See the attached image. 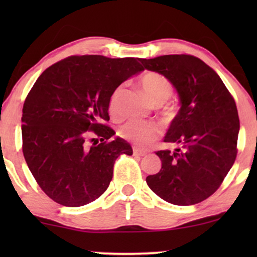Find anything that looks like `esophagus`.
I'll return each instance as SVG.
<instances>
[{
	"label": "esophagus",
	"instance_id": "34e87169",
	"mask_svg": "<svg viewBox=\"0 0 257 257\" xmlns=\"http://www.w3.org/2000/svg\"><path fill=\"white\" fill-rule=\"evenodd\" d=\"M133 154H135V156H138V157H144V156H146L147 152L142 149H138V147H133Z\"/></svg>",
	"mask_w": 257,
	"mask_h": 257
}]
</instances>
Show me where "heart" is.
Here are the masks:
<instances>
[{
  "mask_svg": "<svg viewBox=\"0 0 257 257\" xmlns=\"http://www.w3.org/2000/svg\"><path fill=\"white\" fill-rule=\"evenodd\" d=\"M140 86L147 98L153 104L164 103L172 93V84L166 77L158 72H146L140 77ZM121 87H117L111 94L108 100V112L112 117L118 118L121 115L120 96ZM121 135L139 146H149L161 133V127L154 121L131 119L121 127Z\"/></svg>",
  "mask_w": 257,
  "mask_h": 257,
  "instance_id": "obj_1",
  "label": "heart"
}]
</instances>
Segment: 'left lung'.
I'll return each instance as SVG.
<instances>
[{
    "instance_id": "obj_1",
    "label": "left lung",
    "mask_w": 257,
    "mask_h": 257,
    "mask_svg": "<svg viewBox=\"0 0 257 257\" xmlns=\"http://www.w3.org/2000/svg\"><path fill=\"white\" fill-rule=\"evenodd\" d=\"M139 62L166 77L180 101L164 142L181 147L156 152L161 170L146 178L147 185L172 205L201 202L220 187L236 158L240 120L234 98L219 75L194 56L165 55Z\"/></svg>"
}]
</instances>
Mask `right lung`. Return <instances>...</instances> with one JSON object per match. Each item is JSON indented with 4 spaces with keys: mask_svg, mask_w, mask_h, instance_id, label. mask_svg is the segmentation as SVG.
I'll list each match as a JSON object with an SVG mask.
<instances>
[{
    "mask_svg": "<svg viewBox=\"0 0 257 257\" xmlns=\"http://www.w3.org/2000/svg\"><path fill=\"white\" fill-rule=\"evenodd\" d=\"M138 58L71 56L38 77L23 105V156L37 184L59 205L79 207L99 198L130 144L101 124L108 100L130 77L143 71ZM94 134L101 140L88 137ZM101 143H99V142Z\"/></svg>",
    "mask_w": 257,
    "mask_h": 257,
    "instance_id": "add662e5",
    "label": "right lung"
}]
</instances>
